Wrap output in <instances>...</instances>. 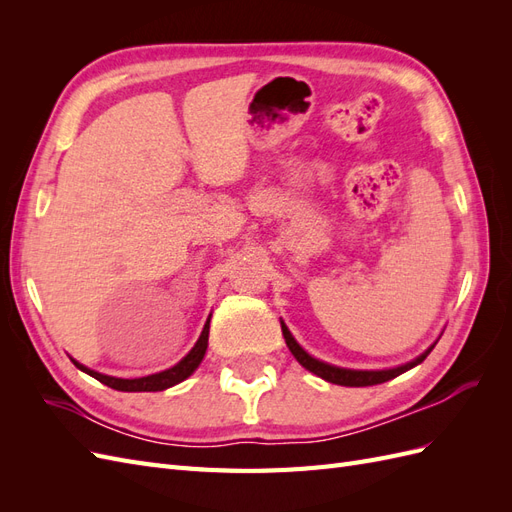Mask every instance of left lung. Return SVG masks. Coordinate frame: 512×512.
Masks as SVG:
<instances>
[{
	"label": "left lung",
	"mask_w": 512,
	"mask_h": 512,
	"mask_svg": "<svg viewBox=\"0 0 512 512\" xmlns=\"http://www.w3.org/2000/svg\"><path fill=\"white\" fill-rule=\"evenodd\" d=\"M280 322H282V333H284V339H286V346L294 354V359H297L307 371L316 374L318 378L333 382V384H339V386H374V384H382L386 380H393L399 374H404V371L416 367L418 363H423L427 359V354L433 350V346L438 344V339H436V342H433L423 354H418L416 359H412L404 365H397V367H389V369H348V367H337V365H331V363H324V361L316 359V356L305 352L297 339L292 337L290 329L286 327V322L284 320H280Z\"/></svg>",
	"instance_id": "left-lung-1"
}]
</instances>
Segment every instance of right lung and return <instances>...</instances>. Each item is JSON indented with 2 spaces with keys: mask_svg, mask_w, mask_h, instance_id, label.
<instances>
[{
  "mask_svg": "<svg viewBox=\"0 0 512 512\" xmlns=\"http://www.w3.org/2000/svg\"><path fill=\"white\" fill-rule=\"evenodd\" d=\"M209 322H211V314H209V318L205 322L203 333H200V337H198V342L194 344V348L188 354L183 356V359L177 365L168 367L164 371H158V374H151V376H143V378H115V376L100 374V371H96V369H89L87 365L74 361L72 356H70V361L76 367H79L81 371H85V374L100 380L106 386H111V389H115V391H126V393L164 391V389H170V386L183 382L185 378H190L194 371L198 369L200 361L205 359V352H207V346H209Z\"/></svg>",
  "mask_w": 512,
  "mask_h": 512,
  "instance_id": "right-lung-1",
  "label": "right lung"
}]
</instances>
